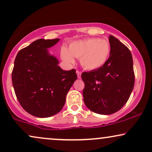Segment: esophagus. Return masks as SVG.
I'll return each instance as SVG.
<instances>
[{"label":"esophagus","mask_w":152,"mask_h":152,"mask_svg":"<svg viewBox=\"0 0 152 152\" xmlns=\"http://www.w3.org/2000/svg\"><path fill=\"white\" fill-rule=\"evenodd\" d=\"M76 73H77V77L78 78H80L81 77V72H80V71H79V70H77L76 71Z\"/></svg>","instance_id":"obj_1"}]
</instances>
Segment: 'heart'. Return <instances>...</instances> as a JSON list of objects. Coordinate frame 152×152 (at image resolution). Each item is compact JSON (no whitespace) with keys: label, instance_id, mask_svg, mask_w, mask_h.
I'll return each instance as SVG.
<instances>
[{"label":"heart","instance_id":"1","mask_svg":"<svg viewBox=\"0 0 152 152\" xmlns=\"http://www.w3.org/2000/svg\"><path fill=\"white\" fill-rule=\"evenodd\" d=\"M111 47L106 39L89 38L75 41L69 48H61V55L63 61L72 64L74 57L80 58L82 66L87 70H96L106 64L110 54Z\"/></svg>","mask_w":152,"mask_h":152}]
</instances>
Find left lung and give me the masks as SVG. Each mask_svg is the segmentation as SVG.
Wrapping results in <instances>:
<instances>
[{"mask_svg": "<svg viewBox=\"0 0 152 152\" xmlns=\"http://www.w3.org/2000/svg\"><path fill=\"white\" fill-rule=\"evenodd\" d=\"M111 47L106 64L100 68L84 72V102L94 113L110 115L119 110L130 98L134 85L133 61L130 50L112 35Z\"/></svg>", "mask_w": 152, "mask_h": 152, "instance_id": "1", "label": "left lung"}]
</instances>
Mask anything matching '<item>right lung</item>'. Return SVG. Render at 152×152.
<instances>
[{
    "mask_svg": "<svg viewBox=\"0 0 152 152\" xmlns=\"http://www.w3.org/2000/svg\"><path fill=\"white\" fill-rule=\"evenodd\" d=\"M59 39H41L18 52L12 72L15 93L22 107L39 118L61 110L70 87L77 78L74 69L65 71L48 48Z\"/></svg>",
    "mask_w": 152,
    "mask_h": 152,
    "instance_id": "obj_1",
    "label": "right lung"
}]
</instances>
